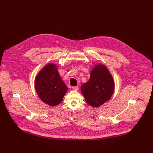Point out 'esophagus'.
Returning <instances> with one entry per match:
<instances>
[{"label": "esophagus", "mask_w": 153, "mask_h": 153, "mask_svg": "<svg viewBox=\"0 0 153 153\" xmlns=\"http://www.w3.org/2000/svg\"><path fill=\"white\" fill-rule=\"evenodd\" d=\"M72 89L75 91H78V89H79V87H72Z\"/></svg>", "instance_id": "esophagus-1"}]
</instances>
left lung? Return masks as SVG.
<instances>
[{"instance_id": "left-lung-1", "label": "left lung", "mask_w": 153, "mask_h": 153, "mask_svg": "<svg viewBox=\"0 0 153 153\" xmlns=\"http://www.w3.org/2000/svg\"><path fill=\"white\" fill-rule=\"evenodd\" d=\"M81 90L87 103L92 107H99L108 101L114 91V82L108 69L102 65L95 66Z\"/></svg>"}]
</instances>
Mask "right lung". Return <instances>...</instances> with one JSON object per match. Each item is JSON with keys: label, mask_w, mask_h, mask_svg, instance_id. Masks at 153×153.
Returning a JSON list of instances; mask_svg holds the SVG:
<instances>
[{"label": "right lung", "mask_w": 153, "mask_h": 153, "mask_svg": "<svg viewBox=\"0 0 153 153\" xmlns=\"http://www.w3.org/2000/svg\"><path fill=\"white\" fill-rule=\"evenodd\" d=\"M35 85L39 97L51 106L60 104L68 89L60 78L55 64H48L44 67L38 74Z\"/></svg>", "instance_id": "obj_1"}]
</instances>
